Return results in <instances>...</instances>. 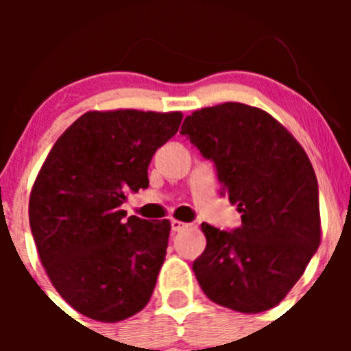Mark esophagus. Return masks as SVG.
<instances>
[{
	"label": "esophagus",
	"instance_id": "obj_1",
	"mask_svg": "<svg viewBox=\"0 0 351 351\" xmlns=\"http://www.w3.org/2000/svg\"><path fill=\"white\" fill-rule=\"evenodd\" d=\"M185 228H189V224H186V222H182V221H178V219H173L171 221V229L175 232H180V231H183V229Z\"/></svg>",
	"mask_w": 351,
	"mask_h": 351
}]
</instances>
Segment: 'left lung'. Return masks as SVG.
<instances>
[{"label": "left lung", "instance_id": "obj_1", "mask_svg": "<svg viewBox=\"0 0 351 351\" xmlns=\"http://www.w3.org/2000/svg\"><path fill=\"white\" fill-rule=\"evenodd\" d=\"M212 159L221 189L238 205L241 226L207 239L193 271L212 302L256 314L285 299L321 243L317 180L295 137L265 110L226 101L195 110L182 125Z\"/></svg>", "mask_w": 351, "mask_h": 351}]
</instances>
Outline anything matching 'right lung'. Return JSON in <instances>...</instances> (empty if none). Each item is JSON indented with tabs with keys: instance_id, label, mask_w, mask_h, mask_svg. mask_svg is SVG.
<instances>
[{
	"instance_id": "add662e5",
	"label": "right lung",
	"mask_w": 351,
	"mask_h": 351,
	"mask_svg": "<svg viewBox=\"0 0 351 351\" xmlns=\"http://www.w3.org/2000/svg\"><path fill=\"white\" fill-rule=\"evenodd\" d=\"M182 112L93 110L71 123L45 158L28 200L30 229L54 289L100 323H119L149 302L171 222L125 219L127 193L149 186L158 147Z\"/></svg>"
}]
</instances>
